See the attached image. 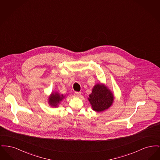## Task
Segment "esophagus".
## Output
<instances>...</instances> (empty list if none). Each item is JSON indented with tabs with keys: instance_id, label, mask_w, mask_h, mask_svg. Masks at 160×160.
Wrapping results in <instances>:
<instances>
[{
	"instance_id": "esophagus-1",
	"label": "esophagus",
	"mask_w": 160,
	"mask_h": 160,
	"mask_svg": "<svg viewBox=\"0 0 160 160\" xmlns=\"http://www.w3.org/2000/svg\"><path fill=\"white\" fill-rule=\"evenodd\" d=\"M81 95V92H75L74 93V95L76 97H79Z\"/></svg>"
}]
</instances>
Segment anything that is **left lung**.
Segmentation results:
<instances>
[{
	"label": "left lung",
	"mask_w": 160,
	"mask_h": 160,
	"mask_svg": "<svg viewBox=\"0 0 160 160\" xmlns=\"http://www.w3.org/2000/svg\"><path fill=\"white\" fill-rule=\"evenodd\" d=\"M92 108L96 112H101L112 106L114 101L113 92L104 84H96L88 98Z\"/></svg>",
	"instance_id": "8db88e82"
}]
</instances>
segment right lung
<instances>
[{
  "instance_id": "right-lung-1",
  "label": "right lung",
  "mask_w": 160,
  "mask_h": 160,
  "mask_svg": "<svg viewBox=\"0 0 160 160\" xmlns=\"http://www.w3.org/2000/svg\"><path fill=\"white\" fill-rule=\"evenodd\" d=\"M65 97L58 92H52L48 98V103L52 107H58Z\"/></svg>"
}]
</instances>
